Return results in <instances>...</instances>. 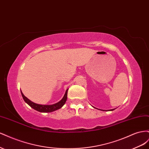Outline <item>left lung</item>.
<instances>
[{"label": "left lung", "instance_id": "obj_1", "mask_svg": "<svg viewBox=\"0 0 149 149\" xmlns=\"http://www.w3.org/2000/svg\"><path fill=\"white\" fill-rule=\"evenodd\" d=\"M94 108H95V109H97V108H96V107H94V106H93ZM114 109H109V110H102V109H99V110H101V111H114Z\"/></svg>", "mask_w": 149, "mask_h": 149}]
</instances>
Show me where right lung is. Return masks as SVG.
<instances>
[{
	"label": "right lung",
	"instance_id": "add662e5",
	"mask_svg": "<svg viewBox=\"0 0 149 149\" xmlns=\"http://www.w3.org/2000/svg\"><path fill=\"white\" fill-rule=\"evenodd\" d=\"M68 90V89H67L66 90V92L64 94L63 97V98L59 102H58L55 104H51V105L38 104L35 103L32 101H31L30 100H29L27 97L24 96V94L22 93V91H21V94H22V97H23L25 102L26 104H28L31 107H32L33 109H34L35 110L37 111L38 112H53V111L60 109V108H61L63 106H64V104L66 101V100H67Z\"/></svg>",
	"mask_w": 149,
	"mask_h": 149
}]
</instances>
